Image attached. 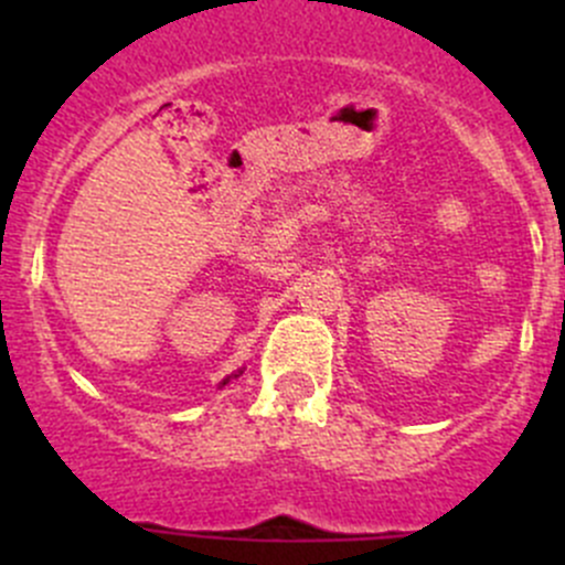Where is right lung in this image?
I'll return each mask as SVG.
<instances>
[{"instance_id":"obj_1","label":"right lung","mask_w":565,"mask_h":565,"mask_svg":"<svg viewBox=\"0 0 565 565\" xmlns=\"http://www.w3.org/2000/svg\"><path fill=\"white\" fill-rule=\"evenodd\" d=\"M235 377H237V374H235ZM230 380H232V377H226V380H224V383H221V385H226V383H230Z\"/></svg>"}]
</instances>
